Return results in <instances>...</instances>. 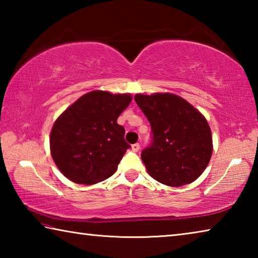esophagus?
<instances>
[{
	"mask_svg": "<svg viewBox=\"0 0 258 258\" xmlns=\"http://www.w3.org/2000/svg\"><path fill=\"white\" fill-rule=\"evenodd\" d=\"M132 150L138 152L140 150V143H134V145H132Z\"/></svg>",
	"mask_w": 258,
	"mask_h": 258,
	"instance_id": "1",
	"label": "esophagus"
}]
</instances>
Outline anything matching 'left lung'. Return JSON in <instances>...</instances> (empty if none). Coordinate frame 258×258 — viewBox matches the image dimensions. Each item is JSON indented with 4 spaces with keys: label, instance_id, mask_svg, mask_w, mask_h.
Returning a JSON list of instances; mask_svg holds the SVG:
<instances>
[{
    "label": "left lung",
    "instance_id": "8db88e82",
    "mask_svg": "<svg viewBox=\"0 0 258 258\" xmlns=\"http://www.w3.org/2000/svg\"><path fill=\"white\" fill-rule=\"evenodd\" d=\"M134 100L151 125V143L141 152L150 176L168 186L197 180L213 152L206 118L172 93L137 94Z\"/></svg>",
    "mask_w": 258,
    "mask_h": 258
}]
</instances>
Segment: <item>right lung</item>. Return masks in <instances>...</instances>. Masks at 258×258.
Wrapping results in <instances>:
<instances>
[{"label":"right lung","mask_w":258,"mask_h":258,"mask_svg":"<svg viewBox=\"0 0 258 258\" xmlns=\"http://www.w3.org/2000/svg\"><path fill=\"white\" fill-rule=\"evenodd\" d=\"M130 94L92 91L67 108L50 135L51 155L60 172L78 184H95L116 172L126 150L125 128L117 118Z\"/></svg>","instance_id":"add662e5"}]
</instances>
